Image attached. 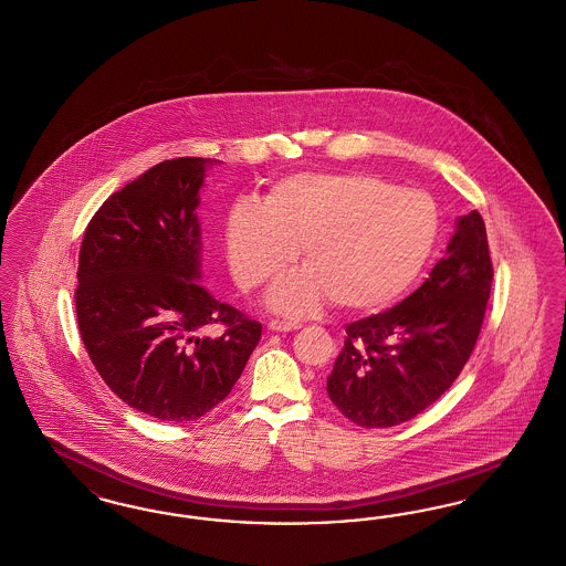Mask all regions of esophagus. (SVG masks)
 Listing matches in <instances>:
<instances>
[{
  "mask_svg": "<svg viewBox=\"0 0 566 566\" xmlns=\"http://www.w3.org/2000/svg\"><path fill=\"white\" fill-rule=\"evenodd\" d=\"M270 331L275 333H289V331H298L301 324L298 322H289V319H270Z\"/></svg>",
  "mask_w": 566,
  "mask_h": 566,
  "instance_id": "34e87169",
  "label": "esophagus"
}]
</instances>
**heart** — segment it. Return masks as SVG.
Wrapping results in <instances>:
<instances>
[{
    "instance_id": "1",
    "label": "heart",
    "mask_w": 566,
    "mask_h": 566,
    "mask_svg": "<svg viewBox=\"0 0 566 566\" xmlns=\"http://www.w3.org/2000/svg\"><path fill=\"white\" fill-rule=\"evenodd\" d=\"M438 235L428 193L375 175H298L265 206L240 200L227 214L229 268L242 291L284 272L303 249V272L277 282L270 305L307 314L328 296L349 312L379 310L421 272Z\"/></svg>"
}]
</instances>
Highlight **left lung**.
I'll return each mask as SVG.
<instances>
[{
    "label": "left lung",
    "mask_w": 566,
    "mask_h": 566,
    "mask_svg": "<svg viewBox=\"0 0 566 566\" xmlns=\"http://www.w3.org/2000/svg\"><path fill=\"white\" fill-rule=\"evenodd\" d=\"M493 284L486 227L461 217L430 277L396 307L347 324L326 391L360 428L407 423L459 377L480 335Z\"/></svg>",
    "instance_id": "left-lung-1"
}]
</instances>
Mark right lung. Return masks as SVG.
<instances>
[{
  "mask_svg": "<svg viewBox=\"0 0 566 566\" xmlns=\"http://www.w3.org/2000/svg\"><path fill=\"white\" fill-rule=\"evenodd\" d=\"M214 161H159L103 202L80 249L75 312L96 373L128 407L170 423L223 402L263 331L200 282L196 208ZM210 325L222 335L206 338Z\"/></svg>",
  "mask_w": 566,
  "mask_h": 566,
  "instance_id": "add662e5",
  "label": "right lung"
}]
</instances>
